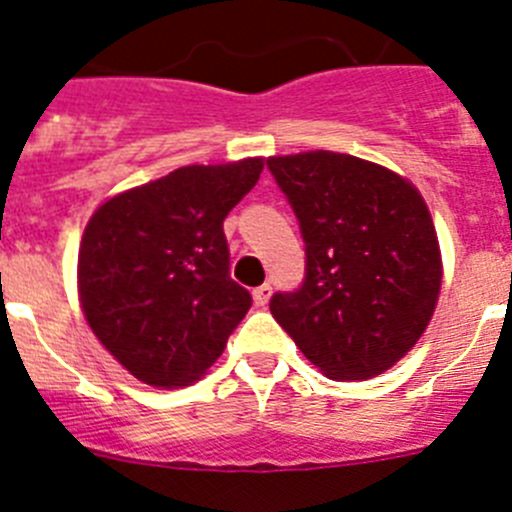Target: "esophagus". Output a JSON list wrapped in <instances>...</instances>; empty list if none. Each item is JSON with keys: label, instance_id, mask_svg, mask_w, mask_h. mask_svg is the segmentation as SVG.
<instances>
[{"label": "esophagus", "instance_id": "1", "mask_svg": "<svg viewBox=\"0 0 512 512\" xmlns=\"http://www.w3.org/2000/svg\"><path fill=\"white\" fill-rule=\"evenodd\" d=\"M271 300V287L269 284H261V287L253 289V305L256 307H266Z\"/></svg>", "mask_w": 512, "mask_h": 512}]
</instances>
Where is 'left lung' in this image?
<instances>
[{"instance_id": "8db88e82", "label": "left lung", "mask_w": 512, "mask_h": 512, "mask_svg": "<svg viewBox=\"0 0 512 512\" xmlns=\"http://www.w3.org/2000/svg\"><path fill=\"white\" fill-rule=\"evenodd\" d=\"M295 207L307 269L269 310L320 372L364 382L420 341L441 295L436 225L410 179L333 151L271 156Z\"/></svg>"}]
</instances>
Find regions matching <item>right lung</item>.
<instances>
[{
	"label": "right lung",
	"mask_w": 512,
	"mask_h": 512,
	"mask_svg": "<svg viewBox=\"0 0 512 512\" xmlns=\"http://www.w3.org/2000/svg\"><path fill=\"white\" fill-rule=\"evenodd\" d=\"M264 158L192 164L125 189L89 217L76 287L94 336L135 379L187 387L223 356L251 295L228 274L223 220Z\"/></svg>",
	"instance_id": "obj_1"
}]
</instances>
